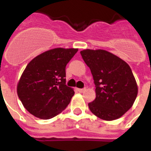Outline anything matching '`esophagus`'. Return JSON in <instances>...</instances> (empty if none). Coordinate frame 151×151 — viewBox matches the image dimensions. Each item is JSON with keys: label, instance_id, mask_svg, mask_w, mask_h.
Masks as SVG:
<instances>
[{"label": "esophagus", "instance_id": "esophagus-1", "mask_svg": "<svg viewBox=\"0 0 151 151\" xmlns=\"http://www.w3.org/2000/svg\"><path fill=\"white\" fill-rule=\"evenodd\" d=\"M86 90V88H83V89H77V91L80 92V93H83L84 90Z\"/></svg>", "mask_w": 151, "mask_h": 151}]
</instances>
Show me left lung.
Here are the masks:
<instances>
[{
  "label": "left lung",
  "instance_id": "left-lung-1",
  "mask_svg": "<svg viewBox=\"0 0 151 151\" xmlns=\"http://www.w3.org/2000/svg\"><path fill=\"white\" fill-rule=\"evenodd\" d=\"M81 54L96 86V99L88 104L90 111L106 121L122 116L133 106L137 95V83L129 65L102 49H86Z\"/></svg>",
  "mask_w": 151,
  "mask_h": 151
}]
</instances>
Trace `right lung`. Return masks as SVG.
Returning a JSON list of instances; mask_svg holds the SVG:
<instances>
[{"label": "right lung", "mask_w": 151, "mask_h": 151, "mask_svg": "<svg viewBox=\"0 0 151 151\" xmlns=\"http://www.w3.org/2000/svg\"><path fill=\"white\" fill-rule=\"evenodd\" d=\"M77 48H57L34 58L25 68L17 95L29 113L42 119L55 117L65 109L74 96L66 85V65Z\"/></svg>", "instance_id": "1"}]
</instances>
